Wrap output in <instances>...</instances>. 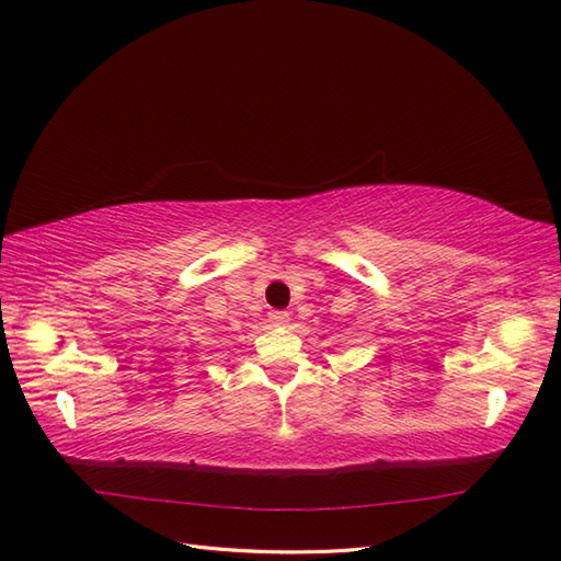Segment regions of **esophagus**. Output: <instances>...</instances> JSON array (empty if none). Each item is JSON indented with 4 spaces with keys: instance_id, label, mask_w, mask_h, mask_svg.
Returning a JSON list of instances; mask_svg holds the SVG:
<instances>
[{
    "instance_id": "34e87169",
    "label": "esophagus",
    "mask_w": 561,
    "mask_h": 561,
    "mask_svg": "<svg viewBox=\"0 0 561 561\" xmlns=\"http://www.w3.org/2000/svg\"><path fill=\"white\" fill-rule=\"evenodd\" d=\"M270 323H274V325H287V323H289V313L272 311V313H270Z\"/></svg>"
}]
</instances>
